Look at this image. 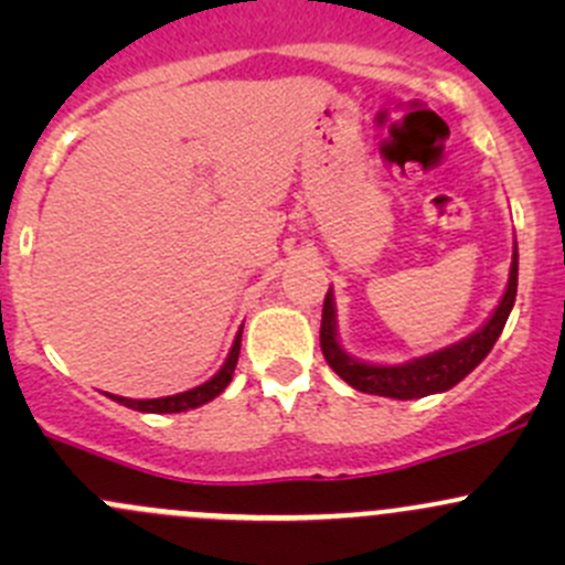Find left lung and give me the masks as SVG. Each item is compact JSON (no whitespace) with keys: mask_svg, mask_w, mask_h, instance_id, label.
Instances as JSON below:
<instances>
[{"mask_svg":"<svg viewBox=\"0 0 565 565\" xmlns=\"http://www.w3.org/2000/svg\"><path fill=\"white\" fill-rule=\"evenodd\" d=\"M516 273H520V254L511 256V273H509V287H505L503 300L498 303L494 315L487 319L483 328L476 333L467 335L459 344L446 347L431 355L415 358V361L402 363V366H374V363H361L355 358L347 355L341 350L339 339H335V309H333V295H324L322 306V328H319V347L328 361V366L339 374L344 383H350L355 391L374 393V396H391V398H420L429 393H443L465 380L489 350L494 347L498 335L503 333L505 319H509L511 309L516 300Z\"/></svg>","mask_w":565,"mask_h":565,"instance_id":"left-lung-1","label":"left lung"}]
</instances>
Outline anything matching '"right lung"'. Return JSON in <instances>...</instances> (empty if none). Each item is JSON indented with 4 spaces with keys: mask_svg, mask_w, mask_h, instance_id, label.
I'll return each mask as SVG.
<instances>
[{
    "mask_svg": "<svg viewBox=\"0 0 565 565\" xmlns=\"http://www.w3.org/2000/svg\"><path fill=\"white\" fill-rule=\"evenodd\" d=\"M241 333L235 335V344H232L230 358L224 361V366H221L218 374L210 377L207 383L196 385V388L191 391L174 393V396H163V398H125V396H114V393L111 398L114 402L125 404V407L139 409V413H185V409L202 407V404L213 402V398L232 383V374H235V366H237V355H241Z\"/></svg>",
    "mask_w": 565,
    "mask_h": 565,
    "instance_id": "right-lung-1",
    "label": "right lung"
}]
</instances>
